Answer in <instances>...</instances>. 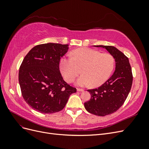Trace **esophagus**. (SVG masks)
<instances>
[{
  "mask_svg": "<svg viewBox=\"0 0 149 149\" xmlns=\"http://www.w3.org/2000/svg\"><path fill=\"white\" fill-rule=\"evenodd\" d=\"M77 91H78V92H83V91H84V90L83 89L77 88Z\"/></svg>",
  "mask_w": 149,
  "mask_h": 149,
  "instance_id": "1",
  "label": "esophagus"
}]
</instances>
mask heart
Here are the masks:
<instances>
[{
	"mask_svg": "<svg viewBox=\"0 0 149 149\" xmlns=\"http://www.w3.org/2000/svg\"><path fill=\"white\" fill-rule=\"evenodd\" d=\"M72 57H63L60 70L67 82L73 81L80 73L76 84L84 87L91 84L99 86L105 83L114 70V58L109 53H100L89 48H81L72 52Z\"/></svg>",
	"mask_w": 149,
	"mask_h": 149,
	"instance_id": "b5f03b06",
	"label": "heart"
}]
</instances>
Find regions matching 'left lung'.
Masks as SVG:
<instances>
[{
    "instance_id": "1",
    "label": "left lung",
    "mask_w": 149,
    "mask_h": 149,
    "mask_svg": "<svg viewBox=\"0 0 149 149\" xmlns=\"http://www.w3.org/2000/svg\"><path fill=\"white\" fill-rule=\"evenodd\" d=\"M93 47L106 49L114 56L116 62L113 74L100 87L88 89L91 97L84 104L90 113L105 116L118 110L125 101L132 84V69L128 58L118 48L106 45Z\"/></svg>"
}]
</instances>
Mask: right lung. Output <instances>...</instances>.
Instances as JSON below:
<instances>
[{
	"label": "right lung",
	"mask_w": 149,
	"mask_h": 149,
	"mask_svg": "<svg viewBox=\"0 0 149 149\" xmlns=\"http://www.w3.org/2000/svg\"><path fill=\"white\" fill-rule=\"evenodd\" d=\"M68 45L47 43L31 48L22 61L19 81L22 96L39 112L52 114L61 111L76 89L66 83L59 63Z\"/></svg>",
	"instance_id": "right-lung-1"
}]
</instances>
